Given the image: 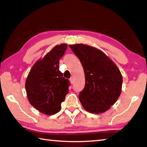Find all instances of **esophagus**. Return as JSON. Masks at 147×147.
Returning a JSON list of instances; mask_svg holds the SVG:
<instances>
[{"instance_id": "34e87169", "label": "esophagus", "mask_w": 147, "mask_h": 147, "mask_svg": "<svg viewBox=\"0 0 147 147\" xmlns=\"http://www.w3.org/2000/svg\"><path fill=\"white\" fill-rule=\"evenodd\" d=\"M69 81H70L71 83H74V77L71 76L70 79H69Z\"/></svg>"}]
</instances>
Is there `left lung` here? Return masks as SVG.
I'll list each match as a JSON object with an SVG mask.
<instances>
[{"instance_id": "obj_1", "label": "left lung", "mask_w": 147, "mask_h": 147, "mask_svg": "<svg viewBox=\"0 0 147 147\" xmlns=\"http://www.w3.org/2000/svg\"><path fill=\"white\" fill-rule=\"evenodd\" d=\"M69 47L84 69L85 85L79 94L83 107L93 114L107 111L121 92L123 80L118 67L102 51L93 47L83 44Z\"/></svg>"}]
</instances>
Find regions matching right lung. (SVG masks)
Instances as JSON below:
<instances>
[{
    "mask_svg": "<svg viewBox=\"0 0 147 147\" xmlns=\"http://www.w3.org/2000/svg\"><path fill=\"white\" fill-rule=\"evenodd\" d=\"M60 44L35 63L26 81L29 103L40 112L53 115L61 110V103L68 93L69 80L59 70V60L67 49Z\"/></svg>",
    "mask_w": 147,
    "mask_h": 147,
    "instance_id": "1",
    "label": "right lung"
}]
</instances>
